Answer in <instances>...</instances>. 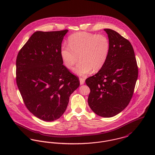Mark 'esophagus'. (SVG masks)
Wrapping results in <instances>:
<instances>
[{"label":"esophagus","instance_id":"1","mask_svg":"<svg viewBox=\"0 0 155 155\" xmlns=\"http://www.w3.org/2000/svg\"><path fill=\"white\" fill-rule=\"evenodd\" d=\"M79 81H80V84L81 85H83L85 82V79L82 78H79Z\"/></svg>","mask_w":155,"mask_h":155}]
</instances>
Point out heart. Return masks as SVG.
Returning <instances> with one entry per match:
<instances>
[{"instance_id": "1", "label": "heart", "mask_w": 155, "mask_h": 155, "mask_svg": "<svg viewBox=\"0 0 155 155\" xmlns=\"http://www.w3.org/2000/svg\"><path fill=\"white\" fill-rule=\"evenodd\" d=\"M68 46L63 45L60 55L64 65L71 69L78 61L74 72L79 76H85L92 70L98 71L104 66L109 57L110 45L107 37L86 32L71 35Z\"/></svg>"}]
</instances>
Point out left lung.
Returning <instances> with one entry per match:
<instances>
[{
    "instance_id": "left-lung-1",
    "label": "left lung",
    "mask_w": 155,
    "mask_h": 155,
    "mask_svg": "<svg viewBox=\"0 0 155 155\" xmlns=\"http://www.w3.org/2000/svg\"><path fill=\"white\" fill-rule=\"evenodd\" d=\"M107 33L110 49L103 67L85 81L90 89L88 102L91 110L104 117H113L130 103L138 78L133 46L111 29Z\"/></svg>"
}]
</instances>
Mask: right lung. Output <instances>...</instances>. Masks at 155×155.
<instances>
[{"instance_id":"1","label":"right lung","mask_w":155,"mask_h":155,"mask_svg":"<svg viewBox=\"0 0 155 155\" xmlns=\"http://www.w3.org/2000/svg\"><path fill=\"white\" fill-rule=\"evenodd\" d=\"M67 32L36 31L17 57L16 82L24 103L44 121L60 118L70 95L80 85L79 78L63 65L60 51Z\"/></svg>"}]
</instances>
